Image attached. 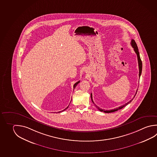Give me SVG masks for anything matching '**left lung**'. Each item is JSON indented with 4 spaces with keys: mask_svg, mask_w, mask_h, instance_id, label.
Instances as JSON below:
<instances>
[{
    "mask_svg": "<svg viewBox=\"0 0 157 157\" xmlns=\"http://www.w3.org/2000/svg\"><path fill=\"white\" fill-rule=\"evenodd\" d=\"M131 45L132 47H133V48H134V52H135L136 53V54L137 55V58H138V66H139V76H140V75H141V74H142V61H141V59H140V52H138V47H137V44L135 42V41H134L133 39H132L131 40ZM137 91H138V90H137V91H136V94H137ZM136 94L134 95V97H135V96H136ZM91 98L92 101V102L94 103V101L92 100V94H91ZM133 100V98L132 99V100H131V101H129L127 103H125L124 105H121V106H120L119 107H117L116 109H111V110H106L105 111V109H100V107H98L97 105H96V107H97V109H98V110H100V111L103 112H105V113H111V112H113L117 111L118 110H119V109H123L124 107H125V105H127L128 104H129V103H131L132 102V101ZM95 105V104H94Z\"/></svg>",
    "mask_w": 157,
    "mask_h": 157,
    "instance_id": "left-lung-1",
    "label": "left lung"
}]
</instances>
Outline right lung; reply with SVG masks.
<instances>
[{
	"instance_id": "add662e5",
	"label": "right lung",
	"mask_w": 157,
	"mask_h": 157,
	"mask_svg": "<svg viewBox=\"0 0 157 157\" xmlns=\"http://www.w3.org/2000/svg\"><path fill=\"white\" fill-rule=\"evenodd\" d=\"M80 82V81H78V82H77L75 83L74 85V89L75 88V87H76V86L77 85V84H78V83ZM68 106H69V105H68V106H67V107H66V108L65 109H63V111H61L59 112H58V113H59V112H63V111H65V110H66V109H67V108H68Z\"/></svg>"
}]
</instances>
